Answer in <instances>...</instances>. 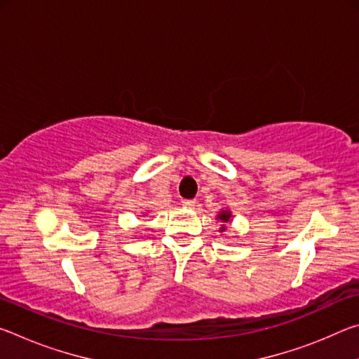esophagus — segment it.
Wrapping results in <instances>:
<instances>
[{
  "label": "esophagus",
  "mask_w": 359,
  "mask_h": 359,
  "mask_svg": "<svg viewBox=\"0 0 359 359\" xmlns=\"http://www.w3.org/2000/svg\"><path fill=\"white\" fill-rule=\"evenodd\" d=\"M182 205L184 208H194L196 205V199H182Z\"/></svg>",
  "instance_id": "1"
}]
</instances>
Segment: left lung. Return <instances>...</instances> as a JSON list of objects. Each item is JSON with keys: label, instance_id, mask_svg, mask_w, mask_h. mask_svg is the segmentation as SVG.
<instances>
[{"label": "left lung", "instance_id": "1", "mask_svg": "<svg viewBox=\"0 0 359 359\" xmlns=\"http://www.w3.org/2000/svg\"><path fill=\"white\" fill-rule=\"evenodd\" d=\"M229 212L228 210H223V212H220V214H218V218H220V220L224 223V222H228L229 220ZM222 231H224V226H222Z\"/></svg>", "mask_w": 359, "mask_h": 359}]
</instances>
